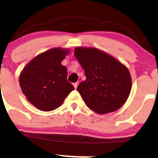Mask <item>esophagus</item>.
<instances>
[{
	"label": "esophagus",
	"instance_id": "1",
	"mask_svg": "<svg viewBox=\"0 0 158 158\" xmlns=\"http://www.w3.org/2000/svg\"><path fill=\"white\" fill-rule=\"evenodd\" d=\"M78 85H79V82H75V83H73V85H74L75 89H76V88H77Z\"/></svg>",
	"mask_w": 158,
	"mask_h": 158
}]
</instances>
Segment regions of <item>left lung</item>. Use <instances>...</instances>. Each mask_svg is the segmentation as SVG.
I'll use <instances>...</instances> for the list:
<instances>
[{
	"label": "left lung",
	"instance_id": "8db88e82",
	"mask_svg": "<svg viewBox=\"0 0 158 158\" xmlns=\"http://www.w3.org/2000/svg\"><path fill=\"white\" fill-rule=\"evenodd\" d=\"M74 54L86 76L77 87L85 105L99 114L119 110L131 91L132 79L128 69L96 48L77 47Z\"/></svg>",
	"mask_w": 158,
	"mask_h": 158
}]
</instances>
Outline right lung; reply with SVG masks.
Returning <instances> with one entry per match:
<instances>
[{"label": "right lung", "instance_id": "add662e5", "mask_svg": "<svg viewBox=\"0 0 158 158\" xmlns=\"http://www.w3.org/2000/svg\"><path fill=\"white\" fill-rule=\"evenodd\" d=\"M69 49L53 48L25 65L19 76L22 93L29 102L42 111L60 106L74 86L67 81V69L61 64Z\"/></svg>", "mask_w": 158, "mask_h": 158}]
</instances>
